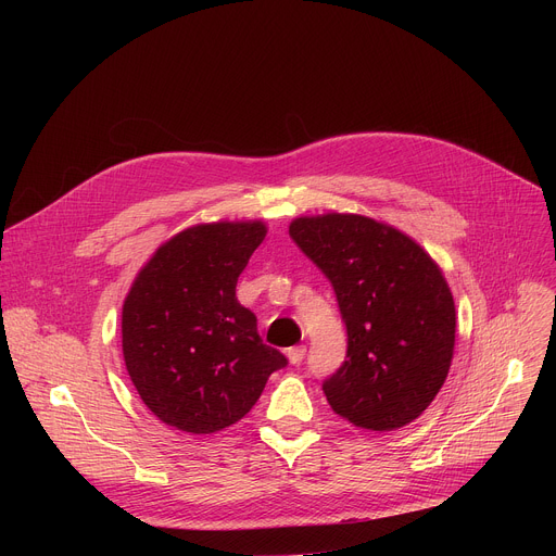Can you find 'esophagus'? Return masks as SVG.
<instances>
[{"label":"esophagus","instance_id":"34e87169","mask_svg":"<svg viewBox=\"0 0 556 556\" xmlns=\"http://www.w3.org/2000/svg\"><path fill=\"white\" fill-rule=\"evenodd\" d=\"M303 358H305V345H294V348L288 350V361L292 365H301Z\"/></svg>","mask_w":556,"mask_h":556}]
</instances>
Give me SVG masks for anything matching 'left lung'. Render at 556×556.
<instances>
[{
    "instance_id": "left-lung-1",
    "label": "left lung",
    "mask_w": 556,
    "mask_h": 556,
    "mask_svg": "<svg viewBox=\"0 0 556 556\" xmlns=\"http://www.w3.org/2000/svg\"><path fill=\"white\" fill-rule=\"evenodd\" d=\"M294 244L330 279L348 361L324 380L334 414L393 431L414 422L446 380L455 303L438 264L399 228L365 215L296 217Z\"/></svg>"
}]
</instances>
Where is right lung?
I'll return each mask as SVG.
<instances>
[{
	"label": "right lung",
	"instance_id": "add662e5",
	"mask_svg": "<svg viewBox=\"0 0 556 556\" xmlns=\"http://www.w3.org/2000/svg\"><path fill=\"white\" fill-rule=\"evenodd\" d=\"M264 237L260 219L191 226L151 255L125 296L127 374L147 409L174 429L200 435L235 425L288 365L235 296Z\"/></svg>",
	"mask_w": 556,
	"mask_h": 556
}]
</instances>
